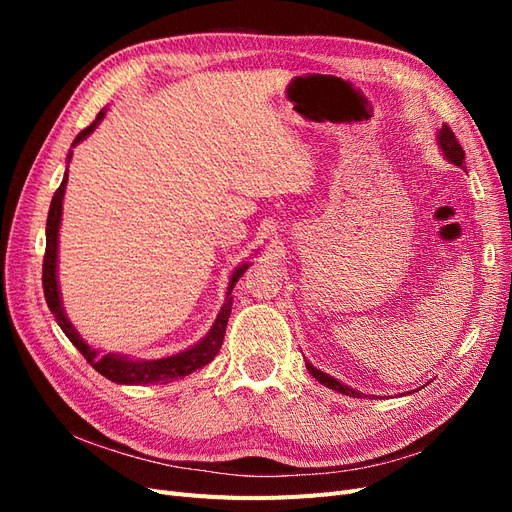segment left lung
Instances as JSON below:
<instances>
[{
	"label": "left lung",
	"instance_id": "obj_1",
	"mask_svg": "<svg viewBox=\"0 0 512 512\" xmlns=\"http://www.w3.org/2000/svg\"><path fill=\"white\" fill-rule=\"evenodd\" d=\"M438 145H440V149H442V153H444V158H446L448 162H453L455 166L466 168V153H463V149H461L459 141L455 138L453 130L448 128L446 123L442 126V130L438 132ZM305 367H307L309 374H312L320 384L329 386V389H333V391H337V393H342V395H348V397H363V393L350 389V386H346L344 382L335 380V378H333V376H329V374H324V371L316 369V367H314L312 363H309V361L305 363ZM365 397H367V395H365Z\"/></svg>",
	"mask_w": 512,
	"mask_h": 512
}]
</instances>
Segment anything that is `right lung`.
Here are the masks:
<instances>
[{"instance_id":"1","label":"right lung","mask_w":512,"mask_h":512,"mask_svg":"<svg viewBox=\"0 0 512 512\" xmlns=\"http://www.w3.org/2000/svg\"><path fill=\"white\" fill-rule=\"evenodd\" d=\"M104 115H106V111L102 108L96 121L74 138L72 147L79 145L83 138H87L91 132H94L98 128V123L104 119ZM70 160H72V151L68 153V164H70ZM66 183H68V168L64 173V179H61V185L51 200L49 218H46V252H44V265H42L44 299H46V303H49L51 314L55 316L61 331L66 333V337L76 346V350L85 356L89 365L94 367L98 374H102L104 378H108L111 382H117V384H158V382L166 384L170 380H179L183 376L192 374V371L209 365L215 356H218L222 342H224L226 324H228L230 307H232L230 292L250 265L243 262V265H239L235 269V273L230 275L226 301L220 309V314H218V318H215L209 333L200 339L196 346L183 350V352H177L173 356H164V359H156V361H138V359H130V356H126V354H115V352L100 354V350L91 348L79 335V331L72 327V322L68 320V316L64 312V305H61V294H59V284H57V243H59V224H61V209H64Z\"/></svg>"}]
</instances>
